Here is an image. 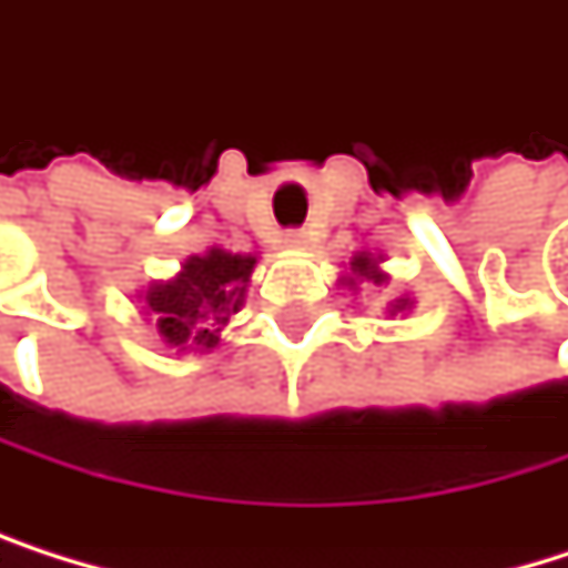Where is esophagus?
I'll use <instances>...</instances> for the list:
<instances>
[{
    "label": "esophagus",
    "instance_id": "esophagus-1",
    "mask_svg": "<svg viewBox=\"0 0 568 568\" xmlns=\"http://www.w3.org/2000/svg\"><path fill=\"white\" fill-rule=\"evenodd\" d=\"M307 244V234L304 231H287L284 234V247H304Z\"/></svg>",
    "mask_w": 568,
    "mask_h": 568
}]
</instances>
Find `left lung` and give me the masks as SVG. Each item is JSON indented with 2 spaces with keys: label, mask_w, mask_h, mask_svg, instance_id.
Wrapping results in <instances>:
<instances>
[{
  "label": "left lung",
  "mask_w": 568,
  "mask_h": 568,
  "mask_svg": "<svg viewBox=\"0 0 568 568\" xmlns=\"http://www.w3.org/2000/svg\"><path fill=\"white\" fill-rule=\"evenodd\" d=\"M351 271H354V274H362V277H368V281H375V284L385 281V274L378 271V264H375L368 254H358V257H354V261H351ZM392 307H395V311H405V307H408V297L395 301ZM395 311H392V314H395Z\"/></svg>",
  "instance_id": "left-lung-1"
}]
</instances>
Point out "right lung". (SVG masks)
Segmentation results:
<instances>
[{"mask_svg": "<svg viewBox=\"0 0 568 568\" xmlns=\"http://www.w3.org/2000/svg\"><path fill=\"white\" fill-rule=\"evenodd\" d=\"M254 257L206 251L190 257L183 271L146 291V307L156 317L160 334L176 347H214L221 327L241 311L244 291L254 271Z\"/></svg>", "mask_w": 568, "mask_h": 568, "instance_id": "add662e5", "label": "right lung"}]
</instances>
